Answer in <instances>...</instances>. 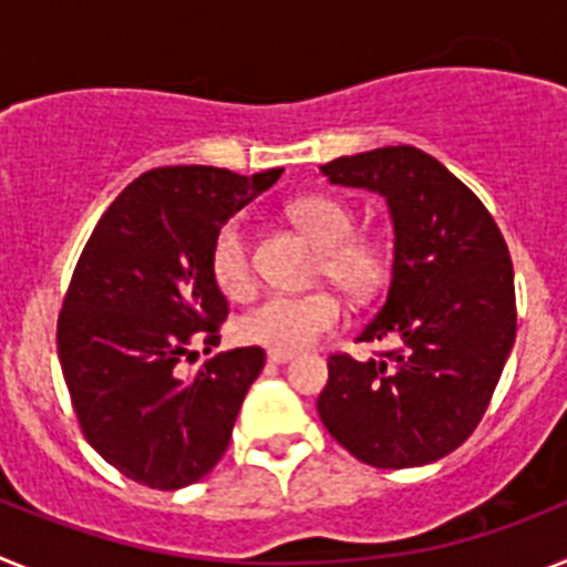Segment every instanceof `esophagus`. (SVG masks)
<instances>
[{"instance_id":"esophagus-1","label":"esophagus","mask_w":567,"mask_h":567,"mask_svg":"<svg viewBox=\"0 0 567 567\" xmlns=\"http://www.w3.org/2000/svg\"><path fill=\"white\" fill-rule=\"evenodd\" d=\"M295 358V352H280V349H269L267 360L269 363H289Z\"/></svg>"}]
</instances>
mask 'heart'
<instances>
[{
	"label": "heart",
	"mask_w": 567,
	"mask_h": 567,
	"mask_svg": "<svg viewBox=\"0 0 567 567\" xmlns=\"http://www.w3.org/2000/svg\"><path fill=\"white\" fill-rule=\"evenodd\" d=\"M289 218L320 247L318 272L352 300H369L392 272V255L383 240L358 235L352 207L334 195H303L289 207ZM209 269L229 298H247L255 287L252 255L244 224H224L213 238ZM340 323V303L327 289L303 295H267L235 318V338L249 346L300 352L318 343Z\"/></svg>",
	"instance_id": "heart-1"
}]
</instances>
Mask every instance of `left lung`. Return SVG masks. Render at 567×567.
<instances>
[{"mask_svg":"<svg viewBox=\"0 0 567 567\" xmlns=\"http://www.w3.org/2000/svg\"><path fill=\"white\" fill-rule=\"evenodd\" d=\"M332 184L380 193L394 221L392 287L358 340L398 346L329 358L318 414L374 468H414L474 434L517 338L514 267L485 204L409 144L323 164Z\"/></svg>","mask_w":567,"mask_h":567,"instance_id":"obj_1","label":"left lung"}]
</instances>
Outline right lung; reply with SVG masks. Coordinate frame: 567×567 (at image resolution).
I'll use <instances>...</instances> for the list:
<instances>
[{
    "label": "right lung",
    "instance_id": "right-lung-1",
    "mask_svg": "<svg viewBox=\"0 0 567 567\" xmlns=\"http://www.w3.org/2000/svg\"><path fill=\"white\" fill-rule=\"evenodd\" d=\"M280 173L150 169L79 255L56 323L64 383L84 440L138 485L184 488L227 452L267 354L240 346L184 365L221 343L229 315L209 269L215 233Z\"/></svg>",
    "mask_w": 567,
    "mask_h": 567
}]
</instances>
